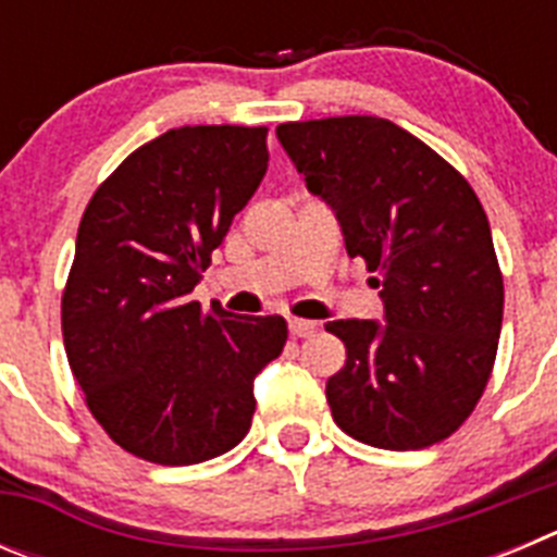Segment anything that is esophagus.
Wrapping results in <instances>:
<instances>
[{
    "label": "esophagus",
    "instance_id": "obj_1",
    "mask_svg": "<svg viewBox=\"0 0 557 557\" xmlns=\"http://www.w3.org/2000/svg\"><path fill=\"white\" fill-rule=\"evenodd\" d=\"M289 332H293L295 337H309V334L318 332V323L301 321V318H289Z\"/></svg>",
    "mask_w": 557,
    "mask_h": 557
}]
</instances>
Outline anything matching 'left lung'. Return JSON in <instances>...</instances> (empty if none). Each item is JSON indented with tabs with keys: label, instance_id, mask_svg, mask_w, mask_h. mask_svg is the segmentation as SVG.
Wrapping results in <instances>:
<instances>
[{
	"label": "left lung",
	"instance_id": "8db88e82",
	"mask_svg": "<svg viewBox=\"0 0 557 557\" xmlns=\"http://www.w3.org/2000/svg\"><path fill=\"white\" fill-rule=\"evenodd\" d=\"M275 133L385 301V323H326L346 346L326 382L334 424L379 449L441 444L474 412L499 346L505 284L480 198L391 120L329 116Z\"/></svg>",
	"mask_w": 557,
	"mask_h": 557
}]
</instances>
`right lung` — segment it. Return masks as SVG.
<instances>
[{
  "instance_id": "add662e5",
  "label": "right lung",
  "mask_w": 557,
  "mask_h": 557,
  "mask_svg": "<svg viewBox=\"0 0 557 557\" xmlns=\"http://www.w3.org/2000/svg\"><path fill=\"white\" fill-rule=\"evenodd\" d=\"M268 161V127H172L83 211L63 346L97 424L141 460L191 466L234 449L253 421V376L287 343L282 314L191 301Z\"/></svg>"
}]
</instances>
